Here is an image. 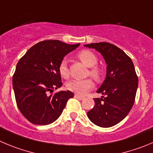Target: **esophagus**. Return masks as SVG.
I'll list each match as a JSON object with an SVG mask.
<instances>
[{
	"mask_svg": "<svg viewBox=\"0 0 153 153\" xmlns=\"http://www.w3.org/2000/svg\"><path fill=\"white\" fill-rule=\"evenodd\" d=\"M75 97L76 98V99L79 100H83L85 99V98H84L83 97L80 96V95H78V94H75Z\"/></svg>",
	"mask_w": 153,
	"mask_h": 153,
	"instance_id": "obj_1",
	"label": "esophagus"
}]
</instances>
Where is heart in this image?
Instances as JSON below:
<instances>
[{
    "instance_id": "1",
    "label": "heart",
    "mask_w": 153,
    "mask_h": 153,
    "mask_svg": "<svg viewBox=\"0 0 153 153\" xmlns=\"http://www.w3.org/2000/svg\"><path fill=\"white\" fill-rule=\"evenodd\" d=\"M78 56L87 66L91 67L90 75L95 79L99 80L101 77V70L98 67L95 66L97 64V57L91 51L83 50L80 51ZM59 72L61 76L64 78H67L69 75L68 68V61L66 59H63L59 65ZM94 86V81L91 78L84 80H72L68 82L66 88L68 91H72L78 95L83 96L88 91H91Z\"/></svg>"
}]
</instances>
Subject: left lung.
<instances>
[{"mask_svg": "<svg viewBox=\"0 0 153 153\" xmlns=\"http://www.w3.org/2000/svg\"><path fill=\"white\" fill-rule=\"evenodd\" d=\"M103 56L106 76L97 93L101 98H94L95 105L88 112L89 119L101 128H110L128 115L134 103L138 78L131 59L114 44L107 42L85 44Z\"/></svg>", "mask_w": 153, "mask_h": 153, "instance_id": "1", "label": "left lung"}]
</instances>
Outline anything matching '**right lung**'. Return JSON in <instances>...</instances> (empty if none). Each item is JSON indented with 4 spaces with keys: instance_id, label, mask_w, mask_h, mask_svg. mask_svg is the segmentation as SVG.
I'll list each match as a JSON object with an SVG mask.
<instances>
[{
    "instance_id": "right-lung-1",
    "label": "right lung",
    "mask_w": 153,
    "mask_h": 153,
    "mask_svg": "<svg viewBox=\"0 0 153 153\" xmlns=\"http://www.w3.org/2000/svg\"><path fill=\"white\" fill-rule=\"evenodd\" d=\"M80 44H67L58 40L41 41L31 47L19 59L13 76V88L17 106L31 123L46 125L60 116L70 91L51 94L62 83L59 65L63 57Z\"/></svg>"
}]
</instances>
